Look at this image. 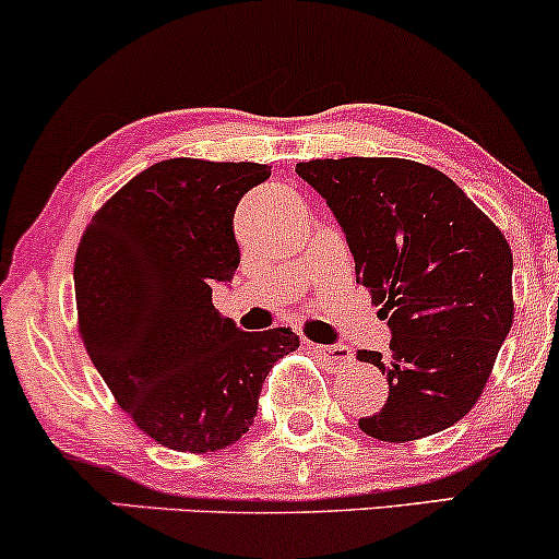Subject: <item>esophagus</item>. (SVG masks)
Masks as SVG:
<instances>
[{"mask_svg":"<svg viewBox=\"0 0 559 559\" xmlns=\"http://www.w3.org/2000/svg\"><path fill=\"white\" fill-rule=\"evenodd\" d=\"M310 349L331 368H344L352 362V349L344 344H310Z\"/></svg>","mask_w":559,"mask_h":559,"instance_id":"esophagus-1","label":"esophagus"}]
</instances>
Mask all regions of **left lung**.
<instances>
[{
  "instance_id": "left-lung-1",
  "label": "left lung",
  "mask_w": 559,
  "mask_h": 559,
  "mask_svg": "<svg viewBox=\"0 0 559 559\" xmlns=\"http://www.w3.org/2000/svg\"><path fill=\"white\" fill-rule=\"evenodd\" d=\"M329 202L357 281L389 320L391 355L357 352L386 376L389 400L360 428L415 441L463 420L512 329V249L452 178L402 157L297 163Z\"/></svg>"
}]
</instances>
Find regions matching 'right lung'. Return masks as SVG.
Returning <instances> with one entry per match:
<instances>
[{
    "instance_id": "1",
    "label": "right lung",
    "mask_w": 559,
    "mask_h": 559,
    "mask_svg": "<svg viewBox=\"0 0 559 559\" xmlns=\"http://www.w3.org/2000/svg\"><path fill=\"white\" fill-rule=\"evenodd\" d=\"M271 176L260 163L173 157L96 210L75 252L79 336L128 418L176 452H217L258 415L292 329L239 331L213 284L239 267L234 213Z\"/></svg>"
}]
</instances>
